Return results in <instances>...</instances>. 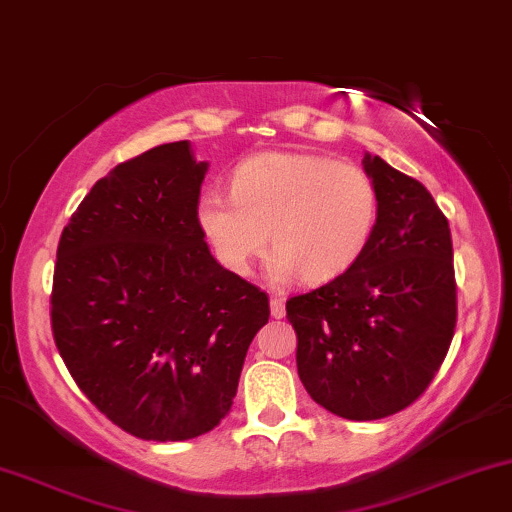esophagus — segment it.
Returning <instances> with one entry per match:
<instances>
[{
    "label": "esophagus",
    "mask_w": 512,
    "mask_h": 512,
    "mask_svg": "<svg viewBox=\"0 0 512 512\" xmlns=\"http://www.w3.org/2000/svg\"><path fill=\"white\" fill-rule=\"evenodd\" d=\"M271 316L274 318L285 316V299L283 297H271Z\"/></svg>",
    "instance_id": "1"
}]
</instances>
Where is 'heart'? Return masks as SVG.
<instances>
[{
  "label": "heart",
  "mask_w": 512,
  "mask_h": 512,
  "mask_svg": "<svg viewBox=\"0 0 512 512\" xmlns=\"http://www.w3.org/2000/svg\"><path fill=\"white\" fill-rule=\"evenodd\" d=\"M379 220L372 177L351 161L304 152H262L231 175V196L206 192L196 224L217 262L248 276L271 241L269 274L330 283L365 255Z\"/></svg>",
  "instance_id": "1"
}]
</instances>
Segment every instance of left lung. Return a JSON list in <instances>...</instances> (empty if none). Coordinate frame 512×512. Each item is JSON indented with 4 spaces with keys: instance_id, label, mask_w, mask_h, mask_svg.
Returning a JSON list of instances; mask_svg holds the SVG:
<instances>
[{
    "instance_id": "obj_1",
    "label": "left lung",
    "mask_w": 512,
    "mask_h": 512,
    "mask_svg": "<svg viewBox=\"0 0 512 512\" xmlns=\"http://www.w3.org/2000/svg\"><path fill=\"white\" fill-rule=\"evenodd\" d=\"M379 196L365 255L335 281L290 297L297 372L327 412L351 421L410 407L445 360L456 327L449 222L414 177L365 154Z\"/></svg>"
}]
</instances>
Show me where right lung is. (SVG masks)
Returning a JSON list of instances; mask_svg holds the SVG:
<instances>
[{
  "mask_svg": "<svg viewBox=\"0 0 512 512\" xmlns=\"http://www.w3.org/2000/svg\"><path fill=\"white\" fill-rule=\"evenodd\" d=\"M208 163L187 140L119 163L63 229L51 330L72 379L142 440L203 435L231 410L269 297L210 255L196 224Z\"/></svg>",
  "mask_w": 512,
  "mask_h": 512,
  "instance_id": "1",
  "label": "right lung"
}]
</instances>
